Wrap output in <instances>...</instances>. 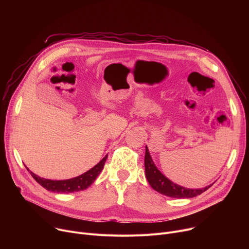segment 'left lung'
Instances as JSON below:
<instances>
[{"mask_svg": "<svg viewBox=\"0 0 249 249\" xmlns=\"http://www.w3.org/2000/svg\"><path fill=\"white\" fill-rule=\"evenodd\" d=\"M144 166H145V176L151 188L156 192H159L171 198H177V199L194 198L196 196H199L205 191H207L209 188L212 187L215 182L214 181L212 185H209L202 189H188L185 187H181L178 184H175L174 181L168 179L164 175H162L160 169L156 167V165L154 164L151 159V155L147 145L145 146Z\"/></svg>", "mask_w": 249, "mask_h": 249, "instance_id": "8db88e82", "label": "left lung"}]
</instances>
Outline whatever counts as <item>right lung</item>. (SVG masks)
<instances>
[{
    "label": "right lung",
    "mask_w": 249,
    "mask_h": 249,
    "mask_svg": "<svg viewBox=\"0 0 249 249\" xmlns=\"http://www.w3.org/2000/svg\"><path fill=\"white\" fill-rule=\"evenodd\" d=\"M107 158H108V155L105 156L102 160H100V162L98 164H96L94 167L89 169V171L86 172L85 174L78 176V177H75V178H72L61 179V180H56V179L54 180V179H48V178H40L39 176L35 175L34 173H32L27 166H26V168L28 169V172L30 173L32 178L38 182V184L41 185L47 191L54 192V193H61V194L62 193L69 194V193H74V192L86 190L91 184H93L95 179L97 178V177L103 171Z\"/></svg>",
    "instance_id": "1"
}]
</instances>
